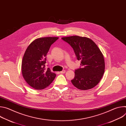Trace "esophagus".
<instances>
[{
	"mask_svg": "<svg viewBox=\"0 0 126 126\" xmlns=\"http://www.w3.org/2000/svg\"><path fill=\"white\" fill-rule=\"evenodd\" d=\"M65 72H66V71H65V70H62V71H61V72H60V73H61V74H64V73H65Z\"/></svg>",
	"mask_w": 126,
	"mask_h": 126,
	"instance_id": "obj_1",
	"label": "esophagus"
}]
</instances>
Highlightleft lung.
Returning <instances> with one entry per match:
<instances>
[{
	"label": "left lung",
	"instance_id": "obj_1",
	"mask_svg": "<svg viewBox=\"0 0 126 126\" xmlns=\"http://www.w3.org/2000/svg\"><path fill=\"white\" fill-rule=\"evenodd\" d=\"M74 50L77 59L81 60L80 67L75 70L72 83L77 88L87 90L96 86L105 71V61L100 50L91 39L72 36L63 37Z\"/></svg>",
	"mask_w": 126,
	"mask_h": 126
}]
</instances>
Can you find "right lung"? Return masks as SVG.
<instances>
[{
  "mask_svg": "<svg viewBox=\"0 0 126 126\" xmlns=\"http://www.w3.org/2000/svg\"><path fill=\"white\" fill-rule=\"evenodd\" d=\"M58 37H43L34 40L28 46L24 54L22 73L26 82L32 88L41 90L48 86L56 74L45 69L46 55L51 45Z\"/></svg>",
  "mask_w": 126,
  "mask_h": 126,
  "instance_id": "1",
  "label": "right lung"
}]
</instances>
